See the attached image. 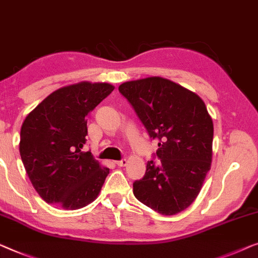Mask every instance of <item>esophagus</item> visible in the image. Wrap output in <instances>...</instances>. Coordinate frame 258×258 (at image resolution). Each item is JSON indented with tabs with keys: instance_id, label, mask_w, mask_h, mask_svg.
<instances>
[{
	"instance_id": "esophagus-1",
	"label": "esophagus",
	"mask_w": 258,
	"mask_h": 258,
	"mask_svg": "<svg viewBox=\"0 0 258 258\" xmlns=\"http://www.w3.org/2000/svg\"><path fill=\"white\" fill-rule=\"evenodd\" d=\"M115 163H116L117 166H125L126 164H128V160L122 159V160H117V162H115Z\"/></svg>"
}]
</instances>
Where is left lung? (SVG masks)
Listing matches in <instances>:
<instances>
[{
    "instance_id": "1",
    "label": "left lung",
    "mask_w": 258,
    "mask_h": 258,
    "mask_svg": "<svg viewBox=\"0 0 258 258\" xmlns=\"http://www.w3.org/2000/svg\"><path fill=\"white\" fill-rule=\"evenodd\" d=\"M152 140L160 163H147L134 196L163 215L186 210L199 194L211 170L213 120L203 99L165 78L126 81L118 87Z\"/></svg>"
}]
</instances>
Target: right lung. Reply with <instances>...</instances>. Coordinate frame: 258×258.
Returning a JSON list of instances; mask_svg holds the SVG:
<instances>
[{"instance_id":"obj_1","label":"right lung","mask_w":258,"mask_h":258,"mask_svg":"<svg viewBox=\"0 0 258 258\" xmlns=\"http://www.w3.org/2000/svg\"><path fill=\"white\" fill-rule=\"evenodd\" d=\"M107 83H81L51 93L28 114L20 154L30 181L47 204L79 210L93 203L109 169L81 149L88 114L114 91Z\"/></svg>"}]
</instances>
